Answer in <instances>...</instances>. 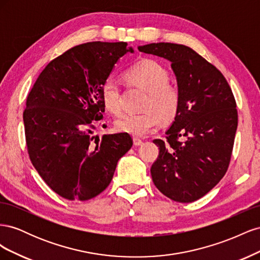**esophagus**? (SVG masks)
I'll return each mask as SVG.
<instances>
[{"label": "esophagus", "instance_id": "esophagus-1", "mask_svg": "<svg viewBox=\"0 0 260 260\" xmlns=\"http://www.w3.org/2000/svg\"><path fill=\"white\" fill-rule=\"evenodd\" d=\"M133 143H135V145H141V144L143 143V141L141 140L140 138L135 137V138H133Z\"/></svg>", "mask_w": 260, "mask_h": 260}]
</instances>
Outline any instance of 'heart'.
Masks as SVG:
<instances>
[{
    "instance_id": "obj_1",
    "label": "heart",
    "mask_w": 260,
    "mask_h": 260,
    "mask_svg": "<svg viewBox=\"0 0 260 260\" xmlns=\"http://www.w3.org/2000/svg\"><path fill=\"white\" fill-rule=\"evenodd\" d=\"M125 76L137 85L147 91L143 103L144 111L124 113L116 120L118 131L132 136L143 137L156 128L161 121H170L179 112L180 93L176 86L169 84V74L159 62L152 59L140 61L131 66ZM101 100L113 114H119L122 108L120 83L114 75H109L101 86Z\"/></svg>"
}]
</instances>
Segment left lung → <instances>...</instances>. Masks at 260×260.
I'll return each mask as SVG.
<instances>
[{
  "mask_svg": "<svg viewBox=\"0 0 260 260\" xmlns=\"http://www.w3.org/2000/svg\"><path fill=\"white\" fill-rule=\"evenodd\" d=\"M139 51L171 61L180 107L166 139H155L159 154L151 168L156 187L172 201H198L229 168L238 109L223 75L191 48L151 43Z\"/></svg>",
  "mask_w": 260,
  "mask_h": 260,
  "instance_id": "1",
  "label": "left lung"
}]
</instances>
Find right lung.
<instances>
[{"label":"right lung","mask_w":260,"mask_h":260,"mask_svg":"<svg viewBox=\"0 0 260 260\" xmlns=\"http://www.w3.org/2000/svg\"><path fill=\"white\" fill-rule=\"evenodd\" d=\"M127 42H88L51 60L30 90L23 111L29 158L52 190L69 201H88L111 183L129 133L105 135L94 147L95 122L104 119L101 86L127 52ZM100 141V140H99Z\"/></svg>","instance_id":"add662e5"}]
</instances>
